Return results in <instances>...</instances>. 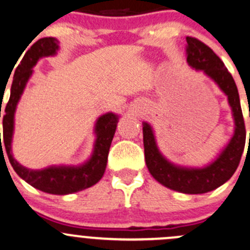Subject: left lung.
<instances>
[{
  "instance_id": "obj_1",
  "label": "left lung",
  "mask_w": 250,
  "mask_h": 250,
  "mask_svg": "<svg viewBox=\"0 0 250 250\" xmlns=\"http://www.w3.org/2000/svg\"><path fill=\"white\" fill-rule=\"evenodd\" d=\"M187 63L191 68L203 71L227 96L234 122L231 140L217 157L202 167H181L167 160L159 150L153 127L143 122V146L146 165L159 184L172 191L186 194H202L217 188L229 181L236 171L246 145V127L236 83L224 62L210 47L194 38H186ZM250 142V140H249Z\"/></svg>"
}]
</instances>
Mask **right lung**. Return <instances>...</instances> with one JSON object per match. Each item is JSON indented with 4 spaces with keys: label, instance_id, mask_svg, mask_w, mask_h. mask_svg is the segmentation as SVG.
<instances>
[{
    "label": "right lung",
    "instance_id": "right-lung-1",
    "mask_svg": "<svg viewBox=\"0 0 250 250\" xmlns=\"http://www.w3.org/2000/svg\"><path fill=\"white\" fill-rule=\"evenodd\" d=\"M59 41L54 38H43L30 47L21 64L14 71L11 96L3 114V145L14 171L25 182L35 188L49 194L75 193L97 184L102 179L107 167L108 153L117 130L119 115L109 112L101 115L95 124V145L88 160L81 165H52L41 170H33L23 167L12 154V140L14 133V114L17 105L23 95L29 79L33 75V68L39 59L56 56L59 49ZM2 98V97H1ZM2 107V105H1ZM1 118V110H0ZM1 138V135H0ZM2 150V142H1ZM3 152V150H2Z\"/></svg>",
    "mask_w": 250,
    "mask_h": 250
}]
</instances>
